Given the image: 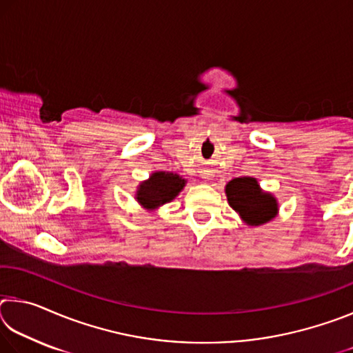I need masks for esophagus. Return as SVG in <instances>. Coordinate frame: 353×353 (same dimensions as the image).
Returning a JSON list of instances; mask_svg holds the SVG:
<instances>
[{"label":"esophagus","mask_w":353,"mask_h":353,"mask_svg":"<svg viewBox=\"0 0 353 353\" xmlns=\"http://www.w3.org/2000/svg\"><path fill=\"white\" fill-rule=\"evenodd\" d=\"M202 179H207V177H202Z\"/></svg>","instance_id":"34e87169"}]
</instances>
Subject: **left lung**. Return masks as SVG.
<instances>
[{"label":"left lung","instance_id":"left-lung-1","mask_svg":"<svg viewBox=\"0 0 353 353\" xmlns=\"http://www.w3.org/2000/svg\"><path fill=\"white\" fill-rule=\"evenodd\" d=\"M229 205L248 225H261L279 212L277 199L260 188L255 177H235L225 185Z\"/></svg>","mask_w":353,"mask_h":353}]
</instances>
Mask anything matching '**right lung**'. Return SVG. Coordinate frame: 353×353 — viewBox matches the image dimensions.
I'll list each match as a JSON object with an SVG mask.
<instances>
[{"instance_id": "add662e5", "label": "right lung", "mask_w": 353, "mask_h": 353, "mask_svg": "<svg viewBox=\"0 0 353 353\" xmlns=\"http://www.w3.org/2000/svg\"><path fill=\"white\" fill-rule=\"evenodd\" d=\"M185 187V179L174 172L157 171L141 182L137 190L135 199L148 210H155L160 205L171 202Z\"/></svg>"}]
</instances>
